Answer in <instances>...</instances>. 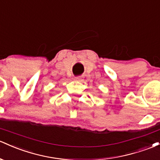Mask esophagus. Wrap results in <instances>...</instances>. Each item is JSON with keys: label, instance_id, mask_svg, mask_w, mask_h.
Segmentation results:
<instances>
[{"label": "esophagus", "instance_id": "34e87169", "mask_svg": "<svg viewBox=\"0 0 160 160\" xmlns=\"http://www.w3.org/2000/svg\"><path fill=\"white\" fill-rule=\"evenodd\" d=\"M74 79H75V81H78V82H81V81L82 80V77L78 76V77H75Z\"/></svg>", "mask_w": 160, "mask_h": 160}]
</instances>
